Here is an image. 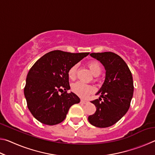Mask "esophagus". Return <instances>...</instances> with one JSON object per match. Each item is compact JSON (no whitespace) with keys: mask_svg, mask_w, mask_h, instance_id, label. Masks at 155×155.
Masks as SVG:
<instances>
[{"mask_svg":"<svg viewBox=\"0 0 155 155\" xmlns=\"http://www.w3.org/2000/svg\"><path fill=\"white\" fill-rule=\"evenodd\" d=\"M88 103V101H84V100H81V104H85Z\"/></svg>","mask_w":155,"mask_h":155,"instance_id":"obj_1","label":"esophagus"}]
</instances>
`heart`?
I'll use <instances>...</instances> for the list:
<instances>
[{
    "mask_svg": "<svg viewBox=\"0 0 155 155\" xmlns=\"http://www.w3.org/2000/svg\"><path fill=\"white\" fill-rule=\"evenodd\" d=\"M89 69L94 75L98 76L102 72V67L100 63L97 61H90L87 63ZM77 65H74L68 70V77L70 79L74 80L77 77ZM72 90L73 92L81 98H87L91 94L95 91V88L90 85H87L81 81H78L72 85Z\"/></svg>",
    "mask_w": 155,
    "mask_h": 155,
    "instance_id": "obj_1",
    "label": "heart"
}]
</instances>
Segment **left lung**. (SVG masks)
Returning a JSON list of instances; mask_svg holds the SVG:
<instances>
[{
	"label": "left lung",
	"mask_w": 155,
	"mask_h": 155,
	"mask_svg": "<svg viewBox=\"0 0 155 155\" xmlns=\"http://www.w3.org/2000/svg\"><path fill=\"white\" fill-rule=\"evenodd\" d=\"M90 55L104 65L106 77L97 93L103 101L101 98L91 101L96 111L88 120L94 127H109L118 122L129 109L134 90L132 74L126 62L114 52H93Z\"/></svg>",
	"instance_id": "left-lung-1"
}]
</instances>
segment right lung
I'll use <instances>...</instances> for the list:
<instances>
[{
	"instance_id": "obj_1",
	"label": "right lung",
	"mask_w": 155,
	"mask_h": 155,
	"mask_svg": "<svg viewBox=\"0 0 155 155\" xmlns=\"http://www.w3.org/2000/svg\"><path fill=\"white\" fill-rule=\"evenodd\" d=\"M89 54L52 51L31 68L24 92L28 109L39 122L47 125L59 124L70 107L79 103L75 94L67 92L70 89L68 70Z\"/></svg>"
}]
</instances>
